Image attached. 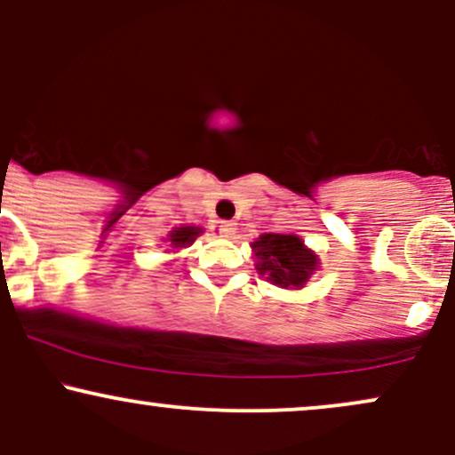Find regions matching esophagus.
Segmentation results:
<instances>
[{"mask_svg": "<svg viewBox=\"0 0 455 455\" xmlns=\"http://www.w3.org/2000/svg\"><path fill=\"white\" fill-rule=\"evenodd\" d=\"M235 231H237V228H235L233 222H220V224H218V233H220L222 237L231 239L233 235H235Z\"/></svg>", "mask_w": 455, "mask_h": 455, "instance_id": "34e87169", "label": "esophagus"}]
</instances>
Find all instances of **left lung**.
<instances>
[{
	"label": "left lung",
	"mask_w": 455,
	"mask_h": 455,
	"mask_svg": "<svg viewBox=\"0 0 455 455\" xmlns=\"http://www.w3.org/2000/svg\"><path fill=\"white\" fill-rule=\"evenodd\" d=\"M250 248L257 259L254 267L259 274L286 291L304 289L312 274L321 267L318 254L295 233H263Z\"/></svg>",
	"instance_id": "8db88e82"
}]
</instances>
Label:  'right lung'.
Returning <instances> with one entry per match:
<instances>
[{"mask_svg": "<svg viewBox=\"0 0 455 455\" xmlns=\"http://www.w3.org/2000/svg\"><path fill=\"white\" fill-rule=\"evenodd\" d=\"M201 233H203L201 227H195V224H181V227L171 228L169 235L164 237V243L173 250L188 248V245L195 243V239Z\"/></svg>", "mask_w": 455, "mask_h": 455, "instance_id": "right-lung-1", "label": "right lung"}]
</instances>
